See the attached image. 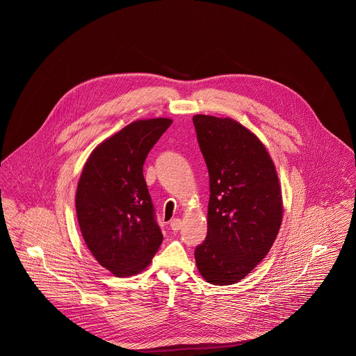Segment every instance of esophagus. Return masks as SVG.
Listing matches in <instances>:
<instances>
[{"label":"esophagus","mask_w":356,"mask_h":356,"mask_svg":"<svg viewBox=\"0 0 356 356\" xmlns=\"http://www.w3.org/2000/svg\"><path fill=\"white\" fill-rule=\"evenodd\" d=\"M170 227H171V230L178 232V230L182 227V222H181V219H179V218H174V219L170 222Z\"/></svg>","instance_id":"34e87169"}]
</instances>
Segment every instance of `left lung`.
Instances as JSON below:
<instances>
[{
	"instance_id": "8db88e82",
	"label": "left lung",
	"mask_w": 356,
	"mask_h": 356,
	"mask_svg": "<svg viewBox=\"0 0 356 356\" xmlns=\"http://www.w3.org/2000/svg\"><path fill=\"white\" fill-rule=\"evenodd\" d=\"M209 175L208 232L195 250L197 268L213 285H232L268 254L282 222L274 163L260 140L230 118L195 115Z\"/></svg>"
}]
</instances>
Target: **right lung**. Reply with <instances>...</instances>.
Returning <instances> with one entry per match:
<instances>
[{
    "mask_svg": "<svg viewBox=\"0 0 356 356\" xmlns=\"http://www.w3.org/2000/svg\"><path fill=\"white\" fill-rule=\"evenodd\" d=\"M171 123L167 118L130 123L102 143L82 170L78 223L89 251L116 277L143 271L163 241L143 165Z\"/></svg>",
    "mask_w": 356,
    "mask_h": 356,
    "instance_id": "add662e5",
    "label": "right lung"
}]
</instances>
